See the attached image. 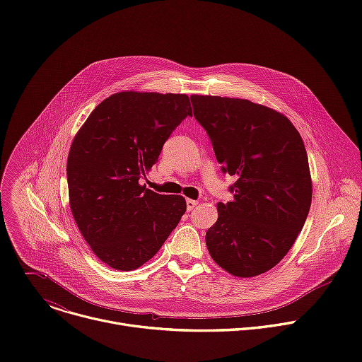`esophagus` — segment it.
Segmentation results:
<instances>
[{
  "label": "esophagus",
  "mask_w": 362,
  "mask_h": 362,
  "mask_svg": "<svg viewBox=\"0 0 362 362\" xmlns=\"http://www.w3.org/2000/svg\"><path fill=\"white\" fill-rule=\"evenodd\" d=\"M197 206V200H193V199H187L186 200V208L189 212H192L194 208Z\"/></svg>",
  "instance_id": "obj_1"
}]
</instances>
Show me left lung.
Returning <instances> with one entry per match:
<instances>
[{
	"label": "left lung",
	"mask_w": 362,
	"mask_h": 362,
	"mask_svg": "<svg viewBox=\"0 0 362 362\" xmlns=\"http://www.w3.org/2000/svg\"><path fill=\"white\" fill-rule=\"evenodd\" d=\"M222 172L236 182L206 232L212 259L239 278L278 265L303 228L313 182L300 134L288 117L243 98L190 95Z\"/></svg>",
	"instance_id": "left-lung-1"
}]
</instances>
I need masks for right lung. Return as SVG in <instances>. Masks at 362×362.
<instances>
[{
    "label": "right lung",
    "instance_id": "obj_1",
    "mask_svg": "<svg viewBox=\"0 0 362 362\" xmlns=\"http://www.w3.org/2000/svg\"><path fill=\"white\" fill-rule=\"evenodd\" d=\"M187 116L186 94L120 91L100 103L71 143L70 209L94 255L113 269L151 259L186 212L183 196L159 194L140 179Z\"/></svg>",
    "mask_w": 362,
    "mask_h": 362
}]
</instances>
